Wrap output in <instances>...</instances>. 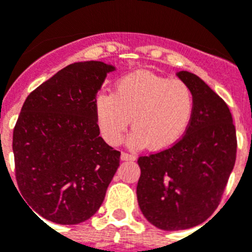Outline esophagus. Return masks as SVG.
Returning <instances> with one entry per match:
<instances>
[{"label": "esophagus", "mask_w": 252, "mask_h": 252, "mask_svg": "<svg viewBox=\"0 0 252 252\" xmlns=\"http://www.w3.org/2000/svg\"><path fill=\"white\" fill-rule=\"evenodd\" d=\"M121 158L124 161H135L136 159V156L132 155V153H127V152H122Z\"/></svg>", "instance_id": "34e87169"}]
</instances>
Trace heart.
<instances>
[{
	"label": "heart",
	"mask_w": 252,
	"mask_h": 252,
	"mask_svg": "<svg viewBox=\"0 0 252 252\" xmlns=\"http://www.w3.org/2000/svg\"><path fill=\"white\" fill-rule=\"evenodd\" d=\"M193 94L182 80H168L151 72H134L118 81L113 94L96 99L97 125L103 138L118 145L132 121L130 144L163 149L175 144L188 127Z\"/></svg>",
	"instance_id": "heart-1"
}]
</instances>
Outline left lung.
<instances>
[{"label": "left lung", "mask_w": 252, "mask_h": 252, "mask_svg": "<svg viewBox=\"0 0 252 252\" xmlns=\"http://www.w3.org/2000/svg\"><path fill=\"white\" fill-rule=\"evenodd\" d=\"M178 77L193 94L186 134L168 148L138 158L136 194L143 215L159 229H188L218 209L236 163L237 136L225 101L198 76Z\"/></svg>", "instance_id": "8db88e82"}]
</instances>
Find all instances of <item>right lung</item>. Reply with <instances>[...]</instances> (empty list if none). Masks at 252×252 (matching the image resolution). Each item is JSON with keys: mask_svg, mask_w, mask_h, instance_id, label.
I'll return each instance as SVG.
<instances>
[{"mask_svg": "<svg viewBox=\"0 0 252 252\" xmlns=\"http://www.w3.org/2000/svg\"><path fill=\"white\" fill-rule=\"evenodd\" d=\"M112 70L101 62L70 64L23 104L12 135L15 178L23 201L43 219L82 223L103 203L121 157L99 136L95 109Z\"/></svg>", "mask_w": 252, "mask_h": 252, "instance_id": "add662e5", "label": "right lung"}]
</instances>
